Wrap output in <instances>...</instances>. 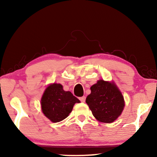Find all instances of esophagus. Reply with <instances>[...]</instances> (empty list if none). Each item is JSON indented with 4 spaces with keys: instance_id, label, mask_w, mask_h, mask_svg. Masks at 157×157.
Wrapping results in <instances>:
<instances>
[{
    "instance_id": "obj_1",
    "label": "esophagus",
    "mask_w": 157,
    "mask_h": 157,
    "mask_svg": "<svg viewBox=\"0 0 157 157\" xmlns=\"http://www.w3.org/2000/svg\"><path fill=\"white\" fill-rule=\"evenodd\" d=\"M79 100H80L81 102H85L86 96H82V97H80L79 98Z\"/></svg>"
}]
</instances>
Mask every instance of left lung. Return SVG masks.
Masks as SVG:
<instances>
[{"label":"left lung","mask_w":157,"mask_h":157,"mask_svg":"<svg viewBox=\"0 0 157 157\" xmlns=\"http://www.w3.org/2000/svg\"><path fill=\"white\" fill-rule=\"evenodd\" d=\"M86 102L98 121L111 123L121 115L124 100L121 91L113 83L99 80L91 87Z\"/></svg>","instance_id":"obj_1"}]
</instances>
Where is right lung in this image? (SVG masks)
I'll return each mask as SVG.
<instances>
[{
	"label": "right lung",
	"mask_w": 157,
	"mask_h": 157,
	"mask_svg": "<svg viewBox=\"0 0 157 157\" xmlns=\"http://www.w3.org/2000/svg\"><path fill=\"white\" fill-rule=\"evenodd\" d=\"M79 101L70 91H65L61 84L48 86L41 98L43 113L53 123L65 119L71 112L74 105Z\"/></svg>",
	"instance_id": "1"
}]
</instances>
